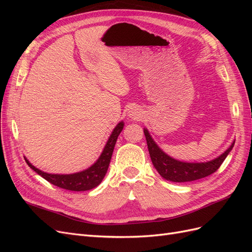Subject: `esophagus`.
<instances>
[{
	"instance_id": "esophagus-1",
	"label": "esophagus",
	"mask_w": 252,
	"mask_h": 252,
	"mask_svg": "<svg viewBox=\"0 0 252 252\" xmlns=\"http://www.w3.org/2000/svg\"><path fill=\"white\" fill-rule=\"evenodd\" d=\"M128 117L131 120H140L143 117V111L139 106H131L128 109Z\"/></svg>"
}]
</instances>
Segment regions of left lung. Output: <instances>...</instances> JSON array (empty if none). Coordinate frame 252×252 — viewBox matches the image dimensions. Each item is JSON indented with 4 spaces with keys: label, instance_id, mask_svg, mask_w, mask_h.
Returning a JSON list of instances; mask_svg holds the SVG:
<instances>
[{
    "label": "left lung",
    "instance_id": "obj_1",
    "mask_svg": "<svg viewBox=\"0 0 252 252\" xmlns=\"http://www.w3.org/2000/svg\"><path fill=\"white\" fill-rule=\"evenodd\" d=\"M144 134L147 141L150 158L155 168L163 179L174 183L191 182L208 177L211 173L216 172L219 169V167L224 162L228 154L233 148L235 142L233 141L230 146L222 155L211 159V161L188 163L175 159L164 152L158 147V145L155 142V140L152 139L147 128H144Z\"/></svg>",
    "mask_w": 252,
    "mask_h": 252
}]
</instances>
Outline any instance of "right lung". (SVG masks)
<instances>
[{"mask_svg": "<svg viewBox=\"0 0 252 252\" xmlns=\"http://www.w3.org/2000/svg\"><path fill=\"white\" fill-rule=\"evenodd\" d=\"M124 122L121 121L120 123L114 127L110 136L108 138L107 143L102 151L101 156L98 157L96 161L88 167L87 169L79 172H74L70 174H57V173H47L36 168L28 159L24 157L28 166L34 170L37 174H40L42 178L48 181L51 184L71 191H86L90 190L97 185L101 184L106 172L108 170V166L112 157V152L116 146L118 136L123 130Z\"/></svg>", "mask_w": 252, "mask_h": 252, "instance_id": "add662e5", "label": "right lung"}]
</instances>
